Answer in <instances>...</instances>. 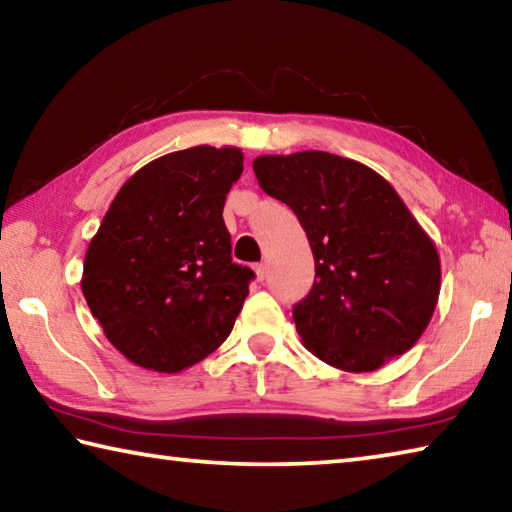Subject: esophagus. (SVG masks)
I'll return each mask as SVG.
<instances>
[{
	"mask_svg": "<svg viewBox=\"0 0 512 512\" xmlns=\"http://www.w3.org/2000/svg\"><path fill=\"white\" fill-rule=\"evenodd\" d=\"M253 268H255V277H257V280L264 282V280H266V273H268V271H266V264H255Z\"/></svg>",
	"mask_w": 512,
	"mask_h": 512,
	"instance_id": "1",
	"label": "esophagus"
}]
</instances>
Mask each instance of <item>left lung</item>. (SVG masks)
<instances>
[{
	"label": "left lung",
	"instance_id": "1",
	"mask_svg": "<svg viewBox=\"0 0 512 512\" xmlns=\"http://www.w3.org/2000/svg\"><path fill=\"white\" fill-rule=\"evenodd\" d=\"M253 169L296 212L314 253V287L293 307L302 345L345 372L411 350L438 305L440 257L393 185L325 151L259 155Z\"/></svg>",
	"mask_w": 512,
	"mask_h": 512
}]
</instances>
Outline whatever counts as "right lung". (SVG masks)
I'll use <instances>...</instances> for the list:
<instances>
[{"label":"right lung","mask_w":512,"mask_h":512,"mask_svg":"<svg viewBox=\"0 0 512 512\" xmlns=\"http://www.w3.org/2000/svg\"><path fill=\"white\" fill-rule=\"evenodd\" d=\"M237 146H192L144 164L112 198L81 291L106 339L153 372L192 368L228 339L253 271L232 262L223 205Z\"/></svg>","instance_id":"right-lung-1"}]
</instances>
